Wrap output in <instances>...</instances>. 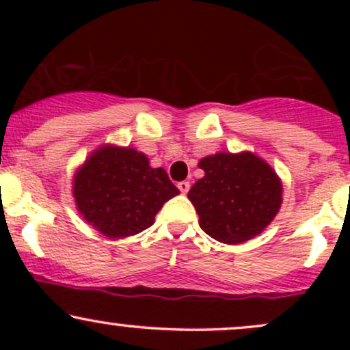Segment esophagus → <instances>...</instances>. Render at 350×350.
Returning a JSON list of instances; mask_svg holds the SVG:
<instances>
[{"instance_id":"obj_1","label":"esophagus","mask_w":350,"mask_h":350,"mask_svg":"<svg viewBox=\"0 0 350 350\" xmlns=\"http://www.w3.org/2000/svg\"><path fill=\"white\" fill-rule=\"evenodd\" d=\"M189 187H191V184H189L187 180H180V183H178V189L183 192V194H187Z\"/></svg>"}]
</instances>
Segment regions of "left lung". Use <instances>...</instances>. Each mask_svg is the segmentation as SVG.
<instances>
[{"mask_svg":"<svg viewBox=\"0 0 350 350\" xmlns=\"http://www.w3.org/2000/svg\"><path fill=\"white\" fill-rule=\"evenodd\" d=\"M204 178L189 191L199 226L222 243H243L262 234L281 207L283 186L253 152H217L199 161Z\"/></svg>","mask_w":350,"mask_h":350,"instance_id":"8db88e82","label":"left lung"}]
</instances>
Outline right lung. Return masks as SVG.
<instances>
[{"label":"right lung","mask_w":350,"mask_h":350,"mask_svg":"<svg viewBox=\"0 0 350 350\" xmlns=\"http://www.w3.org/2000/svg\"><path fill=\"white\" fill-rule=\"evenodd\" d=\"M178 194L163 167H151L133 148L113 144L92 152L74 178L77 211L108 239L146 230L163 204Z\"/></svg>","instance_id":"obj_1"}]
</instances>
